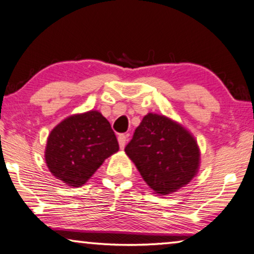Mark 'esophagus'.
<instances>
[{
  "label": "esophagus",
  "mask_w": 254,
  "mask_h": 254,
  "mask_svg": "<svg viewBox=\"0 0 254 254\" xmlns=\"http://www.w3.org/2000/svg\"><path fill=\"white\" fill-rule=\"evenodd\" d=\"M118 140H119V144H120V148L123 149L126 147V143H127V136L126 134H120L118 136Z\"/></svg>",
  "instance_id": "esophagus-1"
}]
</instances>
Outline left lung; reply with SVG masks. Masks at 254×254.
Returning a JSON list of instances; mask_svg holds the SVG:
<instances>
[{
	"mask_svg": "<svg viewBox=\"0 0 254 254\" xmlns=\"http://www.w3.org/2000/svg\"><path fill=\"white\" fill-rule=\"evenodd\" d=\"M148 187L167 195L195 178L200 167V149L191 132L165 115L148 113L126 147Z\"/></svg>",
	"mask_w": 254,
	"mask_h": 254,
	"instance_id": "obj_1",
	"label": "left lung"
}]
</instances>
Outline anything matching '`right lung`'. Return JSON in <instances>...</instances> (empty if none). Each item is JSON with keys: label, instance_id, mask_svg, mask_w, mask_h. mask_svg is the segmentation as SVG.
Segmentation results:
<instances>
[{"label": "right lung", "instance_id": "add662e5", "mask_svg": "<svg viewBox=\"0 0 254 254\" xmlns=\"http://www.w3.org/2000/svg\"><path fill=\"white\" fill-rule=\"evenodd\" d=\"M118 151L119 142L110 122L92 110L64 119L51 131L45 162L56 179L79 188Z\"/></svg>", "mask_w": 254, "mask_h": 254}]
</instances>
